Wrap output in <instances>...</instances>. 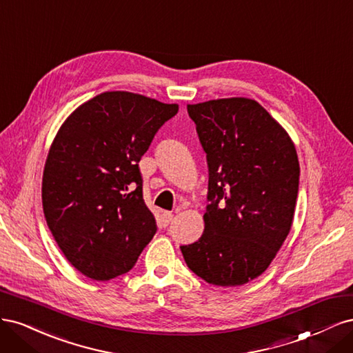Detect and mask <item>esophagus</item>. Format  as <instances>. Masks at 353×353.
Masks as SVG:
<instances>
[{
  "instance_id": "esophagus-1",
  "label": "esophagus",
  "mask_w": 353,
  "mask_h": 353,
  "mask_svg": "<svg viewBox=\"0 0 353 353\" xmlns=\"http://www.w3.org/2000/svg\"><path fill=\"white\" fill-rule=\"evenodd\" d=\"M172 218H174V215L170 212H163L162 213V221H163V225L166 227V225H169V222L172 221Z\"/></svg>"
}]
</instances>
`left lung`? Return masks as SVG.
<instances>
[{
  "instance_id": "left-lung-1",
  "label": "left lung",
  "mask_w": 353,
  "mask_h": 353,
  "mask_svg": "<svg viewBox=\"0 0 353 353\" xmlns=\"http://www.w3.org/2000/svg\"><path fill=\"white\" fill-rule=\"evenodd\" d=\"M187 112L208 159L209 203L201 237L181 252L206 283L241 285L268 268L292 228L296 148L254 100H210Z\"/></svg>"
}]
</instances>
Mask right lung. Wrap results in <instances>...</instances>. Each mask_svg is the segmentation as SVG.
<instances>
[{
  "label": "right lung",
  "mask_w": 353,
  "mask_h": 353,
  "mask_svg": "<svg viewBox=\"0 0 353 353\" xmlns=\"http://www.w3.org/2000/svg\"><path fill=\"white\" fill-rule=\"evenodd\" d=\"M176 113V104L112 91L83 103L59 130L42 176V208L63 254L88 279L126 274L156 234L138 163Z\"/></svg>",
  "instance_id": "1"
}]
</instances>
